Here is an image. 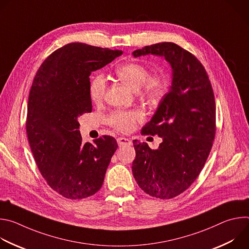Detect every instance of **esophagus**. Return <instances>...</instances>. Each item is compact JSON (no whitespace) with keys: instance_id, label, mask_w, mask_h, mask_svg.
<instances>
[{"instance_id":"1","label":"esophagus","mask_w":249,"mask_h":249,"mask_svg":"<svg viewBox=\"0 0 249 249\" xmlns=\"http://www.w3.org/2000/svg\"><path fill=\"white\" fill-rule=\"evenodd\" d=\"M117 144L119 147L125 146V145H131V141L125 137H119L117 138Z\"/></svg>"}]
</instances>
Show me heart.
<instances>
[{
    "label": "heart",
    "mask_w": 249,
    "mask_h": 249,
    "mask_svg": "<svg viewBox=\"0 0 249 249\" xmlns=\"http://www.w3.org/2000/svg\"><path fill=\"white\" fill-rule=\"evenodd\" d=\"M119 80L133 90L143 89V94L152 100L159 99L166 90V82L161 77H150L149 70L139 63H127L116 69ZM106 80L102 75L94 77L89 84V96L99 103L105 95ZM142 119L139 111H115L108 117V122L121 131H130L137 121Z\"/></svg>",
    "instance_id": "heart-1"
}]
</instances>
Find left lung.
Masks as SVG:
<instances>
[{
    "mask_svg": "<svg viewBox=\"0 0 249 249\" xmlns=\"http://www.w3.org/2000/svg\"><path fill=\"white\" fill-rule=\"evenodd\" d=\"M163 57L171 67V86L142 133L159 135L157 150L133 141L132 172L150 196L171 199L184 192L201 172L216 133V103L203 65L190 52L171 42L145 46L135 58Z\"/></svg>",
    "mask_w": 249,
    "mask_h": 249,
    "instance_id": "obj_1",
    "label": "left lung"
}]
</instances>
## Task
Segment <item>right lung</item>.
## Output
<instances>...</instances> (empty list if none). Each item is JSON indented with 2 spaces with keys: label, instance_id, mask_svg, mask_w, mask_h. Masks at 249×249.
<instances>
[{
  "label": "right lung",
  "instance_id": "obj_1",
  "mask_svg": "<svg viewBox=\"0 0 249 249\" xmlns=\"http://www.w3.org/2000/svg\"><path fill=\"white\" fill-rule=\"evenodd\" d=\"M122 53L70 43L46 58L33 80L26 119L29 146L48 185L65 198L95 194L118 147L110 136L84 144L78 119L91 112V72Z\"/></svg>",
  "mask_w": 249,
  "mask_h": 249
}]
</instances>
